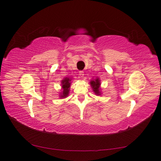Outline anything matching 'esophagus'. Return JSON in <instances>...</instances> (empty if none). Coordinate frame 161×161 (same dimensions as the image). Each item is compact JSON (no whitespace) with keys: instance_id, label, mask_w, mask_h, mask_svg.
<instances>
[{"instance_id":"34e87169","label":"esophagus","mask_w":161,"mask_h":161,"mask_svg":"<svg viewBox=\"0 0 161 161\" xmlns=\"http://www.w3.org/2000/svg\"><path fill=\"white\" fill-rule=\"evenodd\" d=\"M84 71H82V70H80V71L79 72V75L81 77H84Z\"/></svg>"}]
</instances>
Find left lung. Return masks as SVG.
<instances>
[{
    "mask_svg": "<svg viewBox=\"0 0 161 161\" xmlns=\"http://www.w3.org/2000/svg\"><path fill=\"white\" fill-rule=\"evenodd\" d=\"M90 83H91V87L92 88L93 91L95 92V94L97 95H101V94H102V92H101V91H100L101 83H100V80L99 79V78L97 77L95 80H91Z\"/></svg>",
    "mask_w": 161,
    "mask_h": 161,
    "instance_id": "1",
    "label": "left lung"
}]
</instances>
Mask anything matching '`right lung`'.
I'll use <instances>...</instances> for the list:
<instances>
[{"mask_svg": "<svg viewBox=\"0 0 161 161\" xmlns=\"http://www.w3.org/2000/svg\"><path fill=\"white\" fill-rule=\"evenodd\" d=\"M70 81L71 79L69 77H66L62 80V91L60 93V98H65L69 95L70 86Z\"/></svg>", "mask_w": 161, "mask_h": 161, "instance_id": "add662e5", "label": "right lung"}]
</instances>
